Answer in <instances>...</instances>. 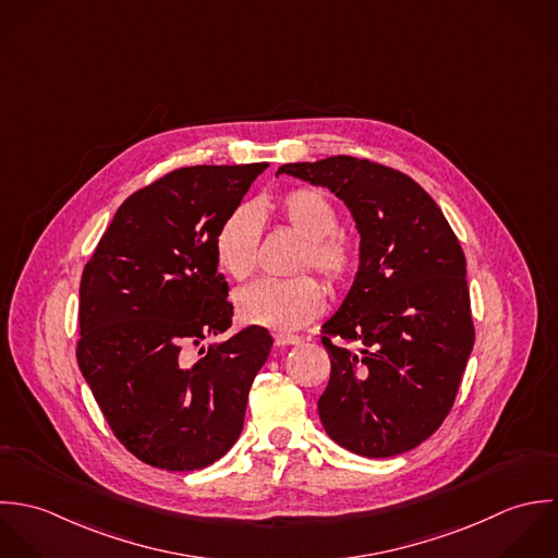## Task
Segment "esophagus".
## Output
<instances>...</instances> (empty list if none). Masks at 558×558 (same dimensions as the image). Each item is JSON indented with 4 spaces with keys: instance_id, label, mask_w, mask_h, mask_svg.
<instances>
[{
    "instance_id": "34e87169",
    "label": "esophagus",
    "mask_w": 558,
    "mask_h": 558,
    "mask_svg": "<svg viewBox=\"0 0 558 558\" xmlns=\"http://www.w3.org/2000/svg\"><path fill=\"white\" fill-rule=\"evenodd\" d=\"M274 340H276L278 347H287V344H300V342H302V336L276 335L274 336Z\"/></svg>"
}]
</instances>
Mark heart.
<instances>
[{
    "instance_id": "1",
    "label": "heart",
    "mask_w": 558,
    "mask_h": 558,
    "mask_svg": "<svg viewBox=\"0 0 558 558\" xmlns=\"http://www.w3.org/2000/svg\"><path fill=\"white\" fill-rule=\"evenodd\" d=\"M298 236V271L315 267L330 284H340L353 265L349 243L336 234L338 214L330 198L317 190H291L267 205ZM260 239L258 209L252 205L234 207L216 234V260L226 276L245 280L256 265ZM236 317L247 326L274 332H291L308 324L324 308V289L311 276L293 280H258L236 291Z\"/></svg>"
}]
</instances>
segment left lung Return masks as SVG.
<instances>
[{
  "mask_svg": "<svg viewBox=\"0 0 558 558\" xmlns=\"http://www.w3.org/2000/svg\"><path fill=\"white\" fill-rule=\"evenodd\" d=\"M278 174L330 190L360 234L353 284L322 326L332 360L317 403L326 434L362 457L425 442L450 412L474 344L465 256L442 209L414 179L368 159L336 155Z\"/></svg>",
  "mask_w": 558,
  "mask_h": 558,
  "instance_id": "left-lung-1",
  "label": "left lung"
}]
</instances>
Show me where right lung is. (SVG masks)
<instances>
[{"label":"right lung","mask_w":558,"mask_h":558,"mask_svg":"<svg viewBox=\"0 0 558 558\" xmlns=\"http://www.w3.org/2000/svg\"><path fill=\"white\" fill-rule=\"evenodd\" d=\"M267 163L181 168L116 211L80 287L77 362L116 438L155 468L218 461L274 338L232 326L216 234ZM198 348L199 355L193 351Z\"/></svg>","instance_id":"right-lung-1"}]
</instances>
